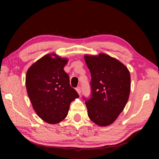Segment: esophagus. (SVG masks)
<instances>
[{
    "mask_svg": "<svg viewBox=\"0 0 159 159\" xmlns=\"http://www.w3.org/2000/svg\"><path fill=\"white\" fill-rule=\"evenodd\" d=\"M76 91H77V93H78V94H79V95H80V93H81V90H80V87H78V88H76Z\"/></svg>",
    "mask_w": 159,
    "mask_h": 159,
    "instance_id": "34e87169",
    "label": "esophagus"
}]
</instances>
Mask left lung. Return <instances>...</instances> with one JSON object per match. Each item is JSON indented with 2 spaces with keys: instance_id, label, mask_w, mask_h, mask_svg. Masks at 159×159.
Wrapping results in <instances>:
<instances>
[{
  "instance_id": "8db88e82",
  "label": "left lung",
  "mask_w": 159,
  "mask_h": 159,
  "mask_svg": "<svg viewBox=\"0 0 159 159\" xmlns=\"http://www.w3.org/2000/svg\"><path fill=\"white\" fill-rule=\"evenodd\" d=\"M91 74V98L85 102L90 119L104 127L114 123L127 104L130 75L124 64L104 53L84 56Z\"/></svg>"
}]
</instances>
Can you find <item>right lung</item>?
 Listing matches in <instances>:
<instances>
[{
	"mask_svg": "<svg viewBox=\"0 0 159 159\" xmlns=\"http://www.w3.org/2000/svg\"><path fill=\"white\" fill-rule=\"evenodd\" d=\"M68 59L48 54L29 67L26 91L34 111L45 122L56 124L66 117L69 105L79 94L69 84L64 67Z\"/></svg>",
	"mask_w": 159,
	"mask_h": 159,
	"instance_id": "1",
	"label": "right lung"
}]
</instances>
